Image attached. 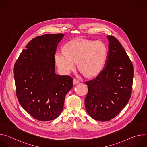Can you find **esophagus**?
<instances>
[{
	"label": "esophagus",
	"instance_id": "1",
	"mask_svg": "<svg viewBox=\"0 0 147 147\" xmlns=\"http://www.w3.org/2000/svg\"><path fill=\"white\" fill-rule=\"evenodd\" d=\"M79 82H80L79 80H78L77 79H76V78L73 79V84H76L78 83Z\"/></svg>",
	"mask_w": 147,
	"mask_h": 147
}]
</instances>
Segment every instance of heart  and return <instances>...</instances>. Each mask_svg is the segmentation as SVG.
Here are the masks:
<instances>
[{
  "mask_svg": "<svg viewBox=\"0 0 147 147\" xmlns=\"http://www.w3.org/2000/svg\"><path fill=\"white\" fill-rule=\"evenodd\" d=\"M63 50V52H57L55 56L60 71L67 74L78 63L79 70L88 77L101 72L108 54L107 47L103 42L86 39L72 40L64 45Z\"/></svg>",
  "mask_w": 147,
  "mask_h": 147,
  "instance_id": "heart-1",
  "label": "heart"
}]
</instances>
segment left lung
Listing matches in <instances>:
<instances>
[{"label":"left lung","instance_id":"8db88e82","mask_svg":"<svg viewBox=\"0 0 147 147\" xmlns=\"http://www.w3.org/2000/svg\"><path fill=\"white\" fill-rule=\"evenodd\" d=\"M107 38L109 52L106 66L95 78L86 82V109L92 118L100 121L111 120L127 104L134 74L132 62L120 42L113 36Z\"/></svg>","mask_w":147,"mask_h":147}]
</instances>
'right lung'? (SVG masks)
<instances>
[{
	"instance_id": "add662e5",
	"label": "right lung",
	"mask_w": 147,
	"mask_h": 147,
	"mask_svg": "<svg viewBox=\"0 0 147 147\" xmlns=\"http://www.w3.org/2000/svg\"><path fill=\"white\" fill-rule=\"evenodd\" d=\"M63 34H45L33 38L20 53L14 66L16 95L22 108L39 121L57 118L73 78L55 72V55Z\"/></svg>"
}]
</instances>
